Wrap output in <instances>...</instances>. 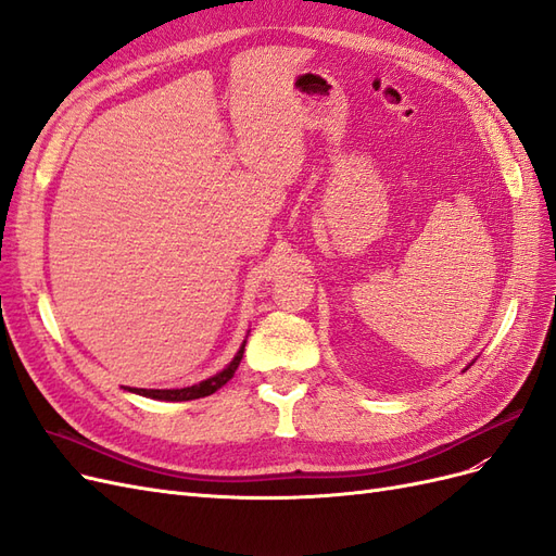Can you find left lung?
Segmentation results:
<instances>
[{
	"mask_svg": "<svg viewBox=\"0 0 556 556\" xmlns=\"http://www.w3.org/2000/svg\"><path fill=\"white\" fill-rule=\"evenodd\" d=\"M470 364H473V362H470ZM470 364H468V366H470ZM468 366H466V368H468ZM466 368H464V371H466Z\"/></svg>",
	"mask_w": 556,
	"mask_h": 556,
	"instance_id": "8db88e82",
	"label": "left lung"
}]
</instances>
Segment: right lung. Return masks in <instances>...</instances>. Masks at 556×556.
Masks as SVG:
<instances>
[{
	"instance_id": "right-lung-1",
	"label": "right lung",
	"mask_w": 556,
	"mask_h": 556,
	"mask_svg": "<svg viewBox=\"0 0 556 556\" xmlns=\"http://www.w3.org/2000/svg\"><path fill=\"white\" fill-rule=\"evenodd\" d=\"M243 350H245V341L241 343L237 355H233V359L223 368L220 374H215L192 387H180V390H139V387H131V390H127V392H134V394L146 396V399H155V401H192V399H201V396H211L213 392L220 390L223 384H227L233 378V374H237V368L243 359Z\"/></svg>"
}]
</instances>
